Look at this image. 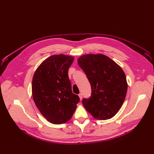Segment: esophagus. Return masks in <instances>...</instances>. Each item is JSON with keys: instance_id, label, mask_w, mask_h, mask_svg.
I'll return each instance as SVG.
<instances>
[{"instance_id": "1", "label": "esophagus", "mask_w": 154, "mask_h": 154, "mask_svg": "<svg viewBox=\"0 0 154 154\" xmlns=\"http://www.w3.org/2000/svg\"><path fill=\"white\" fill-rule=\"evenodd\" d=\"M79 97H80V100H82V94H79Z\"/></svg>"}]
</instances>
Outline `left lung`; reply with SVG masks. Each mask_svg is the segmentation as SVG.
Here are the masks:
<instances>
[{"label":"left lung","instance_id":"8db88e82","mask_svg":"<svg viewBox=\"0 0 154 154\" xmlns=\"http://www.w3.org/2000/svg\"><path fill=\"white\" fill-rule=\"evenodd\" d=\"M78 63L91 85V96L82 100L85 109L97 119L114 117L122 107L127 92L123 69L101 54L83 55L78 59Z\"/></svg>","mask_w":154,"mask_h":154}]
</instances>
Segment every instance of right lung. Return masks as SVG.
<instances>
[{
  "label": "right lung",
  "mask_w": 154,
  "mask_h": 154,
  "mask_svg": "<svg viewBox=\"0 0 154 154\" xmlns=\"http://www.w3.org/2000/svg\"><path fill=\"white\" fill-rule=\"evenodd\" d=\"M74 57L51 56L37 68L32 81V95L37 108L49 122L59 125L71 119L80 101L72 92L68 70Z\"/></svg>",
  "instance_id": "obj_1"
}]
</instances>
